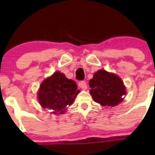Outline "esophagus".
Listing matches in <instances>:
<instances>
[{"label":"esophagus","instance_id":"34e87169","mask_svg":"<svg viewBox=\"0 0 155 155\" xmlns=\"http://www.w3.org/2000/svg\"><path fill=\"white\" fill-rule=\"evenodd\" d=\"M79 86L82 89H86L87 88V84L85 81H80L79 82Z\"/></svg>","mask_w":155,"mask_h":155}]
</instances>
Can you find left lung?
I'll return each instance as SVG.
<instances>
[{
  "mask_svg": "<svg viewBox=\"0 0 155 155\" xmlns=\"http://www.w3.org/2000/svg\"><path fill=\"white\" fill-rule=\"evenodd\" d=\"M94 101L104 107H115L124 100L126 89L122 79L114 73L100 70L89 81Z\"/></svg>",
  "mask_w": 155,
  "mask_h": 155,
  "instance_id": "1",
  "label": "left lung"
}]
</instances>
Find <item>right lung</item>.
Wrapping results in <instances>:
<instances>
[{"instance_id":"obj_1","label":"right lung","mask_w":155,"mask_h":155,"mask_svg":"<svg viewBox=\"0 0 155 155\" xmlns=\"http://www.w3.org/2000/svg\"><path fill=\"white\" fill-rule=\"evenodd\" d=\"M79 92L74 81L56 71L42 82L37 95L42 107L52 109L51 113L58 115L64 113L68 105L73 104Z\"/></svg>"}]
</instances>
